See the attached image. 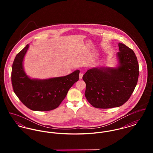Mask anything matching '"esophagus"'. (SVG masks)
<instances>
[{
  "mask_svg": "<svg viewBox=\"0 0 153 153\" xmlns=\"http://www.w3.org/2000/svg\"><path fill=\"white\" fill-rule=\"evenodd\" d=\"M82 76H83V74L82 72H80L79 74V79H81L82 78Z\"/></svg>",
  "mask_w": 153,
  "mask_h": 153,
  "instance_id": "obj_1",
  "label": "esophagus"
}]
</instances>
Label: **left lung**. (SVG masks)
<instances>
[{
    "mask_svg": "<svg viewBox=\"0 0 153 153\" xmlns=\"http://www.w3.org/2000/svg\"><path fill=\"white\" fill-rule=\"evenodd\" d=\"M118 47L115 67L97 66L83 75L85 97L95 108L106 109L123 105L137 85L139 66L135 54L124 44L118 43Z\"/></svg>",
    "mask_w": 153,
    "mask_h": 153,
    "instance_id": "1",
    "label": "left lung"
}]
</instances>
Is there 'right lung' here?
Returning a JSON list of instances; mask_svg holds the SVG:
<instances>
[{
	"label": "right lung",
	"instance_id": "obj_1",
	"mask_svg": "<svg viewBox=\"0 0 153 153\" xmlns=\"http://www.w3.org/2000/svg\"><path fill=\"white\" fill-rule=\"evenodd\" d=\"M27 44L16 56L12 69L13 91L22 103L33 111H47L55 109L65 99L71 87L78 81L79 70L59 77L32 78L23 68Z\"/></svg>",
	"mask_w": 153,
	"mask_h": 153
}]
</instances>
